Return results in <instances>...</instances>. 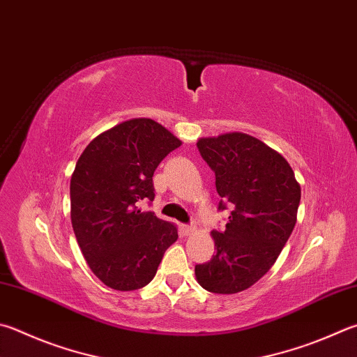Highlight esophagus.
I'll list each match as a JSON object with an SVG mask.
<instances>
[{"label":"esophagus","mask_w":357,"mask_h":357,"mask_svg":"<svg viewBox=\"0 0 357 357\" xmlns=\"http://www.w3.org/2000/svg\"><path fill=\"white\" fill-rule=\"evenodd\" d=\"M181 229H183V232H184L185 236H190V234H193V232H195V226L183 225V226H181Z\"/></svg>","instance_id":"obj_1"}]
</instances>
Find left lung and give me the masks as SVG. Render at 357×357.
Here are the masks:
<instances>
[{
  "label": "left lung",
  "instance_id": "8db88e82",
  "mask_svg": "<svg viewBox=\"0 0 357 357\" xmlns=\"http://www.w3.org/2000/svg\"><path fill=\"white\" fill-rule=\"evenodd\" d=\"M215 173L220 201L234 206L223 232L212 231L217 250L195 267L198 284L212 294L246 290L271 268L296 223L301 187L286 158L245 132L197 142Z\"/></svg>",
  "mask_w": 357,
  "mask_h": 357
}]
</instances>
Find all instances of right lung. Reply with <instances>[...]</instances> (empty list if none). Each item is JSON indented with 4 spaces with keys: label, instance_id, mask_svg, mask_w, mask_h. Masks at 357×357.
<instances>
[{
    "label": "right lung",
    "instance_id": "add662e5",
    "mask_svg": "<svg viewBox=\"0 0 357 357\" xmlns=\"http://www.w3.org/2000/svg\"><path fill=\"white\" fill-rule=\"evenodd\" d=\"M181 144L160 123L131 119L96 135L77 159L71 225L90 270L107 287H145L178 241L176 226L137 206L154 198V170Z\"/></svg>",
    "mask_w": 357,
    "mask_h": 357
}]
</instances>
